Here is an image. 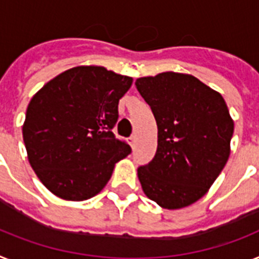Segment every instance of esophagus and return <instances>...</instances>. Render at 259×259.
<instances>
[{
	"label": "esophagus",
	"instance_id": "esophagus-1",
	"mask_svg": "<svg viewBox=\"0 0 259 259\" xmlns=\"http://www.w3.org/2000/svg\"><path fill=\"white\" fill-rule=\"evenodd\" d=\"M136 142H138L136 135H132V136H130V138H128V143H130V145H131L132 148H134L135 145H136Z\"/></svg>",
	"mask_w": 259,
	"mask_h": 259
}]
</instances>
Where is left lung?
<instances>
[{
	"mask_svg": "<svg viewBox=\"0 0 259 259\" xmlns=\"http://www.w3.org/2000/svg\"><path fill=\"white\" fill-rule=\"evenodd\" d=\"M157 124V151L138 169L145 196L175 210L198 201L224 169L234 121L222 95L196 76L166 71L136 79Z\"/></svg>",
	"mask_w": 259,
	"mask_h": 259,
	"instance_id": "1",
	"label": "left lung"
}]
</instances>
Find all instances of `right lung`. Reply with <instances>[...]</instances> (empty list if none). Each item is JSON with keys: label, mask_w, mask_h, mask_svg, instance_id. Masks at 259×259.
<instances>
[{"label": "right lung", "mask_w": 259, "mask_h": 259, "mask_svg": "<svg viewBox=\"0 0 259 259\" xmlns=\"http://www.w3.org/2000/svg\"><path fill=\"white\" fill-rule=\"evenodd\" d=\"M131 76L102 66H76L31 98L22 125L27 159L57 197L84 201L99 193L131 147L112 134Z\"/></svg>", "instance_id": "1"}]
</instances>
